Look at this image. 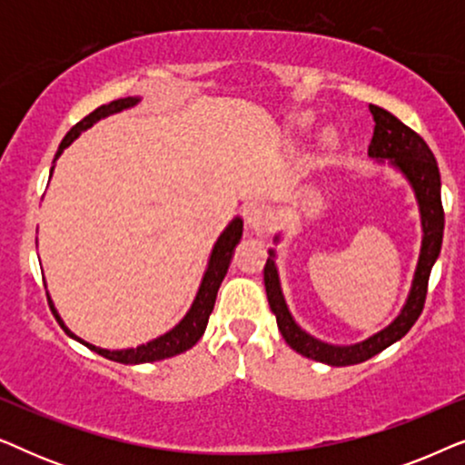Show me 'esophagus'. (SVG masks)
Instances as JSON below:
<instances>
[{
	"label": "esophagus",
	"mask_w": 465,
	"mask_h": 465,
	"mask_svg": "<svg viewBox=\"0 0 465 465\" xmlns=\"http://www.w3.org/2000/svg\"><path fill=\"white\" fill-rule=\"evenodd\" d=\"M277 220L279 218L275 209L269 205H256L250 209V213H247V226H250V231L256 234L272 232V228L277 226Z\"/></svg>",
	"instance_id": "1"
}]
</instances>
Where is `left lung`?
Instances as JSON below:
<instances>
[{
  "instance_id": "left-lung-1",
  "label": "left lung",
  "mask_w": 465,
  "mask_h": 465,
  "mask_svg": "<svg viewBox=\"0 0 465 465\" xmlns=\"http://www.w3.org/2000/svg\"><path fill=\"white\" fill-rule=\"evenodd\" d=\"M371 114L374 118V133L372 142L368 145V156L377 158L379 163H383L387 158L390 164H393L409 180L412 190H415L419 212H421V253H419L417 271L415 277H412V288L409 298H406L404 309L400 311V315L390 326L368 336L366 341L345 347L330 345V342H323L304 332L292 317L288 304L283 301L282 285H279L275 252H269L264 264L266 298H269L271 311L277 317L279 332L294 351L328 366L360 364V361L371 360L372 355L381 353L409 332L423 311L431 266H434L442 245L444 209L440 199V171H438L434 154H431L428 143L423 142V137L417 135L404 123H400L393 114L379 105H371ZM275 241H279V237H275Z\"/></svg>"
}]
</instances>
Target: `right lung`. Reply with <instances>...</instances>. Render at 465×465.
<instances>
[{
	"label": "right lung",
	"instance_id": "add662e5",
	"mask_svg": "<svg viewBox=\"0 0 465 465\" xmlns=\"http://www.w3.org/2000/svg\"><path fill=\"white\" fill-rule=\"evenodd\" d=\"M137 101H139L137 97L116 99V101H112V104H105V105L97 107V110L88 114L86 118H82L80 123L75 124L65 137H63L59 150H56L54 161L63 154V150H65L67 145L72 143L82 131L91 129V126L97 123V120L110 116V114H116V112L126 110V107H133L137 104ZM53 169H50V175H53ZM241 234H243V220L234 218L231 224L226 226V231L220 234L218 241H215V245L212 250V258H209L207 271H205V275H203V282L199 285V292H196L193 307H190L188 313L183 315V320L177 323L175 328H171L169 332H164L163 336H158V339H154V341L145 342V345H139L135 349H118V351H110V349L94 347V345H91V342L82 341L80 336H75L72 330H69L65 323H63L61 315L56 313L54 304L48 296L50 311H53L56 322L61 323V328L65 330V332L72 336V339L80 341L82 345H86L88 349H91V351L104 355V358H107V360L120 361V364H145V361H158V360H164V358H173V355L183 353V351H188L190 347H194L196 341L201 339L203 332H205L209 315H212L213 304H215V296H218L220 283L226 275L228 264H231V260H232L234 245L239 243Z\"/></svg>",
	"mask_w": 465,
	"mask_h": 465
}]
</instances>
